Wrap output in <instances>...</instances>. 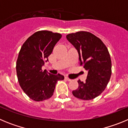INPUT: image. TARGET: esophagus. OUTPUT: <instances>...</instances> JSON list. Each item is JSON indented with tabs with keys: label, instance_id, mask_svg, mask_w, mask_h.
<instances>
[{
	"label": "esophagus",
	"instance_id": "esophagus-1",
	"mask_svg": "<svg viewBox=\"0 0 128 128\" xmlns=\"http://www.w3.org/2000/svg\"><path fill=\"white\" fill-rule=\"evenodd\" d=\"M65 80H66V81H72V80H71V79H70V78H68V77H65Z\"/></svg>",
	"mask_w": 128,
	"mask_h": 128
}]
</instances>
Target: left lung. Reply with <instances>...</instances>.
Masks as SVG:
<instances>
[{
    "label": "left lung",
    "instance_id": "obj_1",
    "mask_svg": "<svg viewBox=\"0 0 128 128\" xmlns=\"http://www.w3.org/2000/svg\"><path fill=\"white\" fill-rule=\"evenodd\" d=\"M66 37L78 50L80 65L88 71L86 81L78 80L79 86L72 94L82 100L94 99L106 88L112 74L108 48L100 38L86 31L68 34Z\"/></svg>",
    "mask_w": 128,
    "mask_h": 128
}]
</instances>
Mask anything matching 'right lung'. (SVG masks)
Here are the masks:
<instances>
[{
  "label": "right lung",
  "instance_id": "obj_1",
  "mask_svg": "<svg viewBox=\"0 0 128 128\" xmlns=\"http://www.w3.org/2000/svg\"><path fill=\"white\" fill-rule=\"evenodd\" d=\"M61 38L60 33L40 30L29 37L20 48L16 65L18 80L26 94L35 101L51 98L58 81L64 80L61 74L42 70Z\"/></svg>",
  "mask_w": 128,
  "mask_h": 128
}]
</instances>
